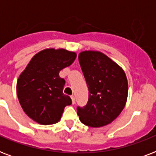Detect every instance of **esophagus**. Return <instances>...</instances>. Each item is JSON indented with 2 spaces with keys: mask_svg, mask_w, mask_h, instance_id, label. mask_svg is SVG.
<instances>
[{
  "mask_svg": "<svg viewBox=\"0 0 156 156\" xmlns=\"http://www.w3.org/2000/svg\"><path fill=\"white\" fill-rule=\"evenodd\" d=\"M71 100H72V103L73 104H75V97H74V95H71Z\"/></svg>",
  "mask_w": 156,
  "mask_h": 156,
  "instance_id": "1",
  "label": "esophagus"
}]
</instances>
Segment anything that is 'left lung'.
<instances>
[{
	"label": "left lung",
	"instance_id": "8db88e82",
	"mask_svg": "<svg viewBox=\"0 0 156 156\" xmlns=\"http://www.w3.org/2000/svg\"><path fill=\"white\" fill-rule=\"evenodd\" d=\"M78 61L89 90L87 104L77 108L79 120L94 128L107 126L120 115L126 105L128 95L126 73L100 52H80Z\"/></svg>",
	"mask_w": 156,
	"mask_h": 156
}]
</instances>
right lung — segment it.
Instances as JSON below:
<instances>
[{
    "label": "right lung",
    "mask_w": 156,
    "mask_h": 156,
    "mask_svg": "<svg viewBox=\"0 0 156 156\" xmlns=\"http://www.w3.org/2000/svg\"><path fill=\"white\" fill-rule=\"evenodd\" d=\"M76 53L63 48L44 49L33 56L17 82V94L23 111L40 125L58 122L64 108L72 104L63 93L61 69L75 60Z\"/></svg>",
    "instance_id": "add662e5"
}]
</instances>
